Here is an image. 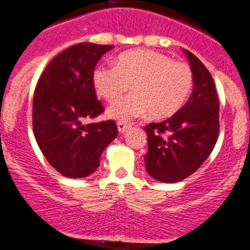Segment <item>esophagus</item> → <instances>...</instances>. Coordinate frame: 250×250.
I'll use <instances>...</instances> for the list:
<instances>
[{"label": "esophagus", "mask_w": 250, "mask_h": 250, "mask_svg": "<svg viewBox=\"0 0 250 250\" xmlns=\"http://www.w3.org/2000/svg\"><path fill=\"white\" fill-rule=\"evenodd\" d=\"M117 127H118L120 133H123V132H125V130L128 129L129 125H127V123H125V122H118L117 123Z\"/></svg>", "instance_id": "1"}]
</instances>
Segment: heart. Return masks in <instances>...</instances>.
<instances>
[{
    "instance_id": "obj_1",
    "label": "heart",
    "mask_w": 250,
    "mask_h": 250,
    "mask_svg": "<svg viewBox=\"0 0 250 250\" xmlns=\"http://www.w3.org/2000/svg\"><path fill=\"white\" fill-rule=\"evenodd\" d=\"M92 82L96 93L113 102L130 85L134 94L116 101L107 109V116L121 122L143 116L168 118L182 108L193 86L190 67L175 62L169 56L149 49L123 52L117 66L105 64L94 69Z\"/></svg>"
}]
</instances>
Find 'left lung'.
<instances>
[{
    "instance_id": "left-lung-1",
    "label": "left lung",
    "mask_w": 250,
    "mask_h": 250,
    "mask_svg": "<svg viewBox=\"0 0 250 250\" xmlns=\"http://www.w3.org/2000/svg\"><path fill=\"white\" fill-rule=\"evenodd\" d=\"M184 55L193 73L190 98L169 120L145 127L146 170L164 183L193 174L212 153L219 133V101L212 75L192 52L184 49Z\"/></svg>"
}]
</instances>
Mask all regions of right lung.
Returning a JSON list of instances; mask_svg holds the SVG:
<instances>
[{
  "mask_svg": "<svg viewBox=\"0 0 250 250\" xmlns=\"http://www.w3.org/2000/svg\"><path fill=\"white\" fill-rule=\"evenodd\" d=\"M109 44L78 43L56 56L37 82L32 121L37 145L48 163L68 178H83L100 166L118 134L113 121L83 125L103 113L92 76Z\"/></svg>",
  "mask_w": 250,
  "mask_h": 250,
  "instance_id": "add662e5",
  "label": "right lung"
}]
</instances>
